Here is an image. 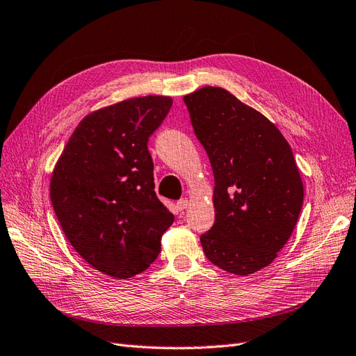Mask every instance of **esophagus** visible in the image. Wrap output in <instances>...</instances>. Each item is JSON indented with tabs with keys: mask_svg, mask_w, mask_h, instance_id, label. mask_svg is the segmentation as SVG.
<instances>
[{
	"mask_svg": "<svg viewBox=\"0 0 356 356\" xmlns=\"http://www.w3.org/2000/svg\"><path fill=\"white\" fill-rule=\"evenodd\" d=\"M188 204H190V200H188L187 197H184V199L178 200V203H177V208H178L179 211H184V209H187V208H188Z\"/></svg>",
	"mask_w": 356,
	"mask_h": 356,
	"instance_id": "34e87169",
	"label": "esophagus"
}]
</instances>
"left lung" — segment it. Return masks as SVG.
<instances>
[{"label":"left lung","mask_w":356,"mask_h":356,"mask_svg":"<svg viewBox=\"0 0 356 356\" xmlns=\"http://www.w3.org/2000/svg\"><path fill=\"white\" fill-rule=\"evenodd\" d=\"M213 172V227L200 236L208 260L248 276L272 264L303 207L293 149L266 115L222 88L184 96Z\"/></svg>","instance_id":"8db88e82"}]
</instances>
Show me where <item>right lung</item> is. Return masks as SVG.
<instances>
[{
	"mask_svg": "<svg viewBox=\"0 0 356 356\" xmlns=\"http://www.w3.org/2000/svg\"><path fill=\"white\" fill-rule=\"evenodd\" d=\"M170 106V96L148 95L92 111L53 169L50 199L60 227L104 275L126 279L144 272L174 222L156 196L147 148Z\"/></svg>",
	"mask_w": 356,
	"mask_h": 356,
	"instance_id": "right-lung-1",
	"label": "right lung"
}]
</instances>
